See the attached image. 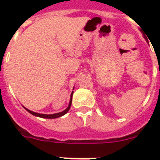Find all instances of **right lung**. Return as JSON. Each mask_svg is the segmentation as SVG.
<instances>
[{"label":"right lung","instance_id":"right-lung-1","mask_svg":"<svg viewBox=\"0 0 160 160\" xmlns=\"http://www.w3.org/2000/svg\"><path fill=\"white\" fill-rule=\"evenodd\" d=\"M72 95H73V93L71 94V97H70V104H69V107L63 111L62 112H60V113H57V114H39V113H36V112H33V111H31L28 109L25 108L28 112H29L30 114H32V115H35V116H38V117H40V118H58V117L62 116L64 114H66V113L69 111L70 108V106H71V102H72Z\"/></svg>","mask_w":160,"mask_h":160}]
</instances>
